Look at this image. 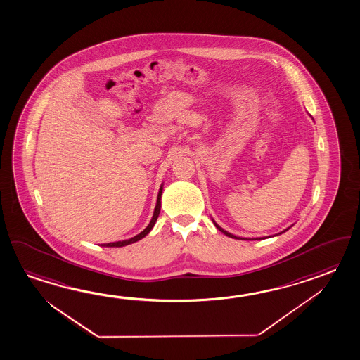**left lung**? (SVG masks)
<instances>
[{
    "mask_svg": "<svg viewBox=\"0 0 360 360\" xmlns=\"http://www.w3.org/2000/svg\"><path fill=\"white\" fill-rule=\"evenodd\" d=\"M214 225H216V224H214ZM216 227L219 229V231H222V233H225V235H227L229 238H233V239H239V238H236V236H235V235H233V233H227V231H225L224 229H221V227H219V225H216ZM285 231H286V230H285Z\"/></svg>",
    "mask_w": 360,
    "mask_h": 360,
    "instance_id": "obj_1",
    "label": "left lung"
}]
</instances>
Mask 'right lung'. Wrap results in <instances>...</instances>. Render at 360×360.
Returning <instances> with one entry per match:
<instances>
[{"mask_svg":"<svg viewBox=\"0 0 360 360\" xmlns=\"http://www.w3.org/2000/svg\"><path fill=\"white\" fill-rule=\"evenodd\" d=\"M161 195H162V186H161V189H160V193H158V197H157V205H155V213H153V217L150 219V222H149V225L141 231V233H138L136 236L134 238H131V239L129 240H122V241H116V243H108V244H103V247H125V245H129V244H133L135 241H138V240L143 239L147 233L152 230V227L155 226V221L158 219V214H160V211H161Z\"/></svg>","mask_w":360,"mask_h":360,"instance_id":"right-lung-1","label":"right lung"}]
</instances>
